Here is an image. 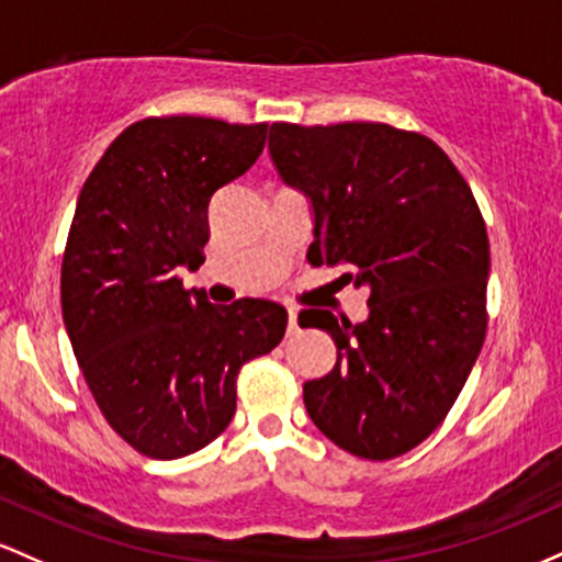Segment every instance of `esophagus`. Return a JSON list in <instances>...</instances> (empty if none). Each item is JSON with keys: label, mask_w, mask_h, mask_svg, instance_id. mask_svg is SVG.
<instances>
[{"label": "esophagus", "mask_w": 562, "mask_h": 562, "mask_svg": "<svg viewBox=\"0 0 562 562\" xmlns=\"http://www.w3.org/2000/svg\"><path fill=\"white\" fill-rule=\"evenodd\" d=\"M289 334H294V331H297L300 329V326H297V311H294V307H289Z\"/></svg>", "instance_id": "1"}]
</instances>
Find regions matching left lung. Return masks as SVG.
<instances>
[{"label": "left lung", "instance_id": "obj_1", "mask_svg": "<svg viewBox=\"0 0 562 562\" xmlns=\"http://www.w3.org/2000/svg\"><path fill=\"white\" fill-rule=\"evenodd\" d=\"M286 186L311 199V265H350L369 315L302 311L337 363L305 382L321 432L361 459L401 457L451 412L483 348L491 255L483 214L440 145L380 122L270 127Z\"/></svg>", "mask_w": 562, "mask_h": 562}]
</instances>
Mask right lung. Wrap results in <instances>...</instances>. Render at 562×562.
I'll return each mask as SVG.
<instances>
[{
    "mask_svg": "<svg viewBox=\"0 0 562 562\" xmlns=\"http://www.w3.org/2000/svg\"><path fill=\"white\" fill-rule=\"evenodd\" d=\"M268 124L150 116L109 145L81 188L60 270L63 324L109 425L150 459L212 443L236 414L241 366L286 331L279 302L188 292L214 191L241 178Z\"/></svg>",
    "mask_w": 562,
    "mask_h": 562,
    "instance_id": "right-lung-1",
    "label": "right lung"
}]
</instances>
